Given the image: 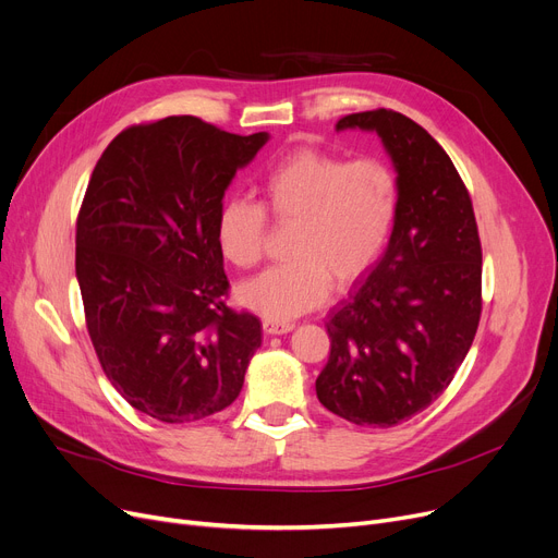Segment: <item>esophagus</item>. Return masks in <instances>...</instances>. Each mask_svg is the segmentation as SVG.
I'll use <instances>...</instances> for the list:
<instances>
[{
	"mask_svg": "<svg viewBox=\"0 0 558 558\" xmlns=\"http://www.w3.org/2000/svg\"><path fill=\"white\" fill-rule=\"evenodd\" d=\"M262 328L266 335H284L289 330H294L292 322H276V319H264Z\"/></svg>",
	"mask_w": 558,
	"mask_h": 558,
	"instance_id": "obj_1",
	"label": "esophagus"
}]
</instances>
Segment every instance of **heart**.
I'll list each match as a JSON object with an SVG mask.
<instances>
[{
  "mask_svg": "<svg viewBox=\"0 0 558 558\" xmlns=\"http://www.w3.org/2000/svg\"><path fill=\"white\" fill-rule=\"evenodd\" d=\"M399 186L380 159H344L296 150L264 180V205L232 198L221 207L216 239L239 269L262 262L269 216L292 226L284 264L241 284L246 307L271 319H292L326 301L330 284L365 276L397 221Z\"/></svg>",
  "mask_w": 558,
  "mask_h": 558,
  "instance_id": "obj_1",
  "label": "heart"
}]
</instances>
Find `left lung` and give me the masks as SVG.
Masks as SVG:
<instances>
[{
	"label": "left lung",
	"mask_w": 558,
	"mask_h": 558,
	"mask_svg": "<svg viewBox=\"0 0 558 558\" xmlns=\"http://www.w3.org/2000/svg\"><path fill=\"white\" fill-rule=\"evenodd\" d=\"M337 130H376L399 171L390 244L328 314L319 401L357 426H395L453 380L481 319V239L470 191L422 125L392 109L349 113Z\"/></svg>",
	"instance_id": "1"
}]
</instances>
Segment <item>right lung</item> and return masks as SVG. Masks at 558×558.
I'll list each match as a JSON object with an SVG mask.
<instances>
[{
    "label": "right lung",
    "mask_w": 558,
    "mask_h": 558,
    "mask_svg": "<svg viewBox=\"0 0 558 558\" xmlns=\"http://www.w3.org/2000/svg\"><path fill=\"white\" fill-rule=\"evenodd\" d=\"M266 138L168 116L120 132L93 168L75 239L86 330L111 385L159 422L228 408L262 344L255 314L228 305L216 221Z\"/></svg>",
    "instance_id": "right-lung-1"
}]
</instances>
